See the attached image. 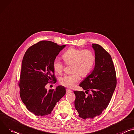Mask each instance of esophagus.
<instances>
[{
	"label": "esophagus",
	"mask_w": 134,
	"mask_h": 134,
	"mask_svg": "<svg viewBox=\"0 0 134 134\" xmlns=\"http://www.w3.org/2000/svg\"><path fill=\"white\" fill-rule=\"evenodd\" d=\"M66 91H67V92H72V90L70 89H67Z\"/></svg>",
	"instance_id": "obj_1"
}]
</instances>
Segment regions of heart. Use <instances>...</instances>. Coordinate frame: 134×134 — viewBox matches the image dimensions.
I'll return each mask as SVG.
<instances>
[{
    "label": "heart",
    "instance_id": "b5f03b06",
    "mask_svg": "<svg viewBox=\"0 0 134 134\" xmlns=\"http://www.w3.org/2000/svg\"><path fill=\"white\" fill-rule=\"evenodd\" d=\"M63 59L67 65H72L71 71L72 73L65 75L59 79L60 83L66 87H73L80 79V75L83 77L87 76L92 70L94 63L95 55L89 50H81L72 47L67 50L62 55ZM54 71L58 74L62 73L64 64L58 58L53 62Z\"/></svg>",
    "mask_w": 134,
    "mask_h": 134
}]
</instances>
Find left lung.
<instances>
[{"instance_id": "8db88e82", "label": "left lung", "mask_w": 134, "mask_h": 134, "mask_svg": "<svg viewBox=\"0 0 134 134\" xmlns=\"http://www.w3.org/2000/svg\"><path fill=\"white\" fill-rule=\"evenodd\" d=\"M95 66L91 74L80 84L84 90L74 91L75 107L83 119L99 116L108 106L116 86L115 67L111 56L100 45L92 44ZM91 91V93L88 92ZM87 94V95L86 94Z\"/></svg>"}]
</instances>
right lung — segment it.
Returning <instances> with one entry per match:
<instances>
[{"label": "right lung", "instance_id": "add662e5", "mask_svg": "<svg viewBox=\"0 0 134 134\" xmlns=\"http://www.w3.org/2000/svg\"><path fill=\"white\" fill-rule=\"evenodd\" d=\"M66 46L42 41L30 46L23 58L19 82L21 99L35 115L51 114L57 102L66 94V88L59 86L48 91L47 84L56 82L53 60Z\"/></svg>", "mask_w": 134, "mask_h": 134}]
</instances>
